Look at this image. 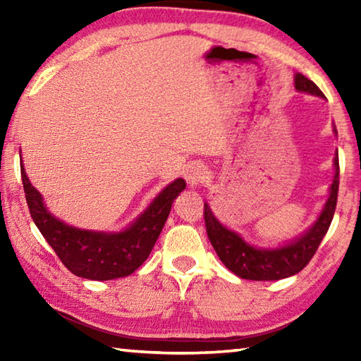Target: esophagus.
Listing matches in <instances>:
<instances>
[{"label":"esophagus","mask_w":361,"mask_h":361,"mask_svg":"<svg viewBox=\"0 0 361 361\" xmlns=\"http://www.w3.org/2000/svg\"><path fill=\"white\" fill-rule=\"evenodd\" d=\"M186 181L189 183V186H198L204 183V180L208 178V171L202 163H192L190 166H188L186 169Z\"/></svg>","instance_id":"obj_1"}]
</instances>
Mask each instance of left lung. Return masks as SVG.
Wrapping results in <instances>:
<instances>
[{
	"label": "left lung",
	"mask_w": 361,
	"mask_h": 361,
	"mask_svg": "<svg viewBox=\"0 0 361 361\" xmlns=\"http://www.w3.org/2000/svg\"><path fill=\"white\" fill-rule=\"evenodd\" d=\"M295 87L298 91L326 97L323 91L302 74L295 75ZM335 169L336 172L331 186V195H329V200L317 224L301 239L278 250H257L250 247L240 235L221 226L220 221L212 216L209 206L204 203L203 216L206 233H208L209 242L221 262L242 279L251 281H278L301 271L315 256L321 240L332 224L340 185L338 153L335 157Z\"/></svg>",
	"instance_id": "8db88e82"
}]
</instances>
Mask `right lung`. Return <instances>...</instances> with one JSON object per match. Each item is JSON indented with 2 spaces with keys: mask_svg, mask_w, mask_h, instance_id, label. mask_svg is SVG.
Masks as SVG:
<instances>
[{
  "mask_svg": "<svg viewBox=\"0 0 361 361\" xmlns=\"http://www.w3.org/2000/svg\"><path fill=\"white\" fill-rule=\"evenodd\" d=\"M23 189L30 217L43 237L73 274L93 281H110L132 274L149 257L186 181L171 183L128 229L118 234L83 231L52 217L42 195L30 185L21 163Z\"/></svg>",
  "mask_w": 361,
  "mask_h": 361,
  "instance_id": "add662e5",
  "label": "right lung"
}]
</instances>
